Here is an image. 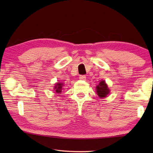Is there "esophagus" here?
I'll return each mask as SVG.
<instances>
[{
    "label": "esophagus",
    "mask_w": 153,
    "mask_h": 153,
    "mask_svg": "<svg viewBox=\"0 0 153 153\" xmlns=\"http://www.w3.org/2000/svg\"><path fill=\"white\" fill-rule=\"evenodd\" d=\"M79 79L80 80H86V77L85 76H80L79 77Z\"/></svg>",
    "instance_id": "1"
}]
</instances>
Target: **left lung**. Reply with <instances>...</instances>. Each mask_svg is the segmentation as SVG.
<instances>
[{
	"instance_id": "1",
	"label": "left lung",
	"mask_w": 153,
	"mask_h": 153,
	"mask_svg": "<svg viewBox=\"0 0 153 153\" xmlns=\"http://www.w3.org/2000/svg\"><path fill=\"white\" fill-rule=\"evenodd\" d=\"M96 88H97L96 90H97V94L100 98H105L110 92L107 84H106L104 80L100 81L98 85L96 87Z\"/></svg>"
}]
</instances>
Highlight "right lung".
Returning <instances> with one entry per match:
<instances>
[{
	"label": "right lung",
	"mask_w": 153,
	"mask_h": 153,
	"mask_svg": "<svg viewBox=\"0 0 153 153\" xmlns=\"http://www.w3.org/2000/svg\"><path fill=\"white\" fill-rule=\"evenodd\" d=\"M63 83L57 82L55 84V87H54V90H55L56 93H61L62 89H63Z\"/></svg>",
	"instance_id": "obj_1"
}]
</instances>
